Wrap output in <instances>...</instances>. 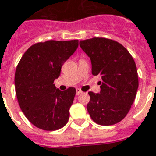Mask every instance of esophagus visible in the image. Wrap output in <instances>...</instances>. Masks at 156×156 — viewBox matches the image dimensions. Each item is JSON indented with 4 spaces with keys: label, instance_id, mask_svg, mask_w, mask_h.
<instances>
[{
    "label": "esophagus",
    "instance_id": "esophagus-1",
    "mask_svg": "<svg viewBox=\"0 0 156 156\" xmlns=\"http://www.w3.org/2000/svg\"><path fill=\"white\" fill-rule=\"evenodd\" d=\"M76 93H77V94H78V95H79V94H81L83 93V91H82L81 89H77V90H76Z\"/></svg>",
    "mask_w": 156,
    "mask_h": 156
}]
</instances>
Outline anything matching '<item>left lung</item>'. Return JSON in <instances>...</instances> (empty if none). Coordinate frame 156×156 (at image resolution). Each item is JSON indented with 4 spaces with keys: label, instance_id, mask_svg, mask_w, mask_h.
<instances>
[{
    "label": "left lung",
    "instance_id": "obj_1",
    "mask_svg": "<svg viewBox=\"0 0 156 156\" xmlns=\"http://www.w3.org/2000/svg\"><path fill=\"white\" fill-rule=\"evenodd\" d=\"M79 45L92 64V74L101 76V92L89 91L87 105L94 122L110 126L121 122L131 108L139 88V77L133 56L115 40L92 38Z\"/></svg>",
    "mask_w": 156,
    "mask_h": 156
}]
</instances>
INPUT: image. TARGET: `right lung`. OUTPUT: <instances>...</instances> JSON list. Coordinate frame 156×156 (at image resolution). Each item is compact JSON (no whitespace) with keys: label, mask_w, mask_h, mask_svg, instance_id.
<instances>
[{"label":"right lung","mask_w":156,"mask_h":156,"mask_svg":"<svg viewBox=\"0 0 156 156\" xmlns=\"http://www.w3.org/2000/svg\"><path fill=\"white\" fill-rule=\"evenodd\" d=\"M78 46V40L36 43L17 64L14 82L18 104L27 119L40 129L55 131L68 122L76 89L70 87L61 91L54 80Z\"/></svg>","instance_id":"obj_1"}]
</instances>
